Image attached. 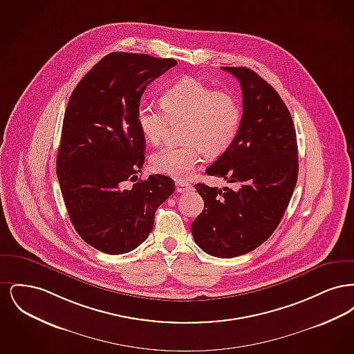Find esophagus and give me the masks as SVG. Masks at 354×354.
<instances>
[{
	"label": "esophagus",
	"mask_w": 354,
	"mask_h": 354,
	"mask_svg": "<svg viewBox=\"0 0 354 354\" xmlns=\"http://www.w3.org/2000/svg\"><path fill=\"white\" fill-rule=\"evenodd\" d=\"M192 189V185L189 183H185V182H176V192L179 194H185L187 191H191Z\"/></svg>",
	"instance_id": "34e87169"
}]
</instances>
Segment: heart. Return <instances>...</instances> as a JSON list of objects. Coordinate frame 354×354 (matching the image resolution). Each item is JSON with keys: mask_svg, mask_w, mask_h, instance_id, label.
I'll return each instance as SVG.
<instances>
[{"mask_svg": "<svg viewBox=\"0 0 354 354\" xmlns=\"http://www.w3.org/2000/svg\"><path fill=\"white\" fill-rule=\"evenodd\" d=\"M162 107L140 103L136 123L151 145H159L171 122L185 120L180 146H167L152 153L151 169L174 179L189 178L204 153L215 159L228 151L239 134L243 109L230 91L216 90L201 80L185 77L162 94Z\"/></svg>", "mask_w": 354, "mask_h": 354, "instance_id": "heart-1", "label": "heart"}]
</instances>
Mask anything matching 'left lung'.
I'll use <instances>...</instances> for the list:
<instances>
[{"mask_svg": "<svg viewBox=\"0 0 354 354\" xmlns=\"http://www.w3.org/2000/svg\"><path fill=\"white\" fill-rule=\"evenodd\" d=\"M239 80L243 120L232 147L205 174L232 188L195 185L204 201L191 231L211 256L231 259L268 240L297 183L299 158L293 120L279 93L248 68H221Z\"/></svg>", "mask_w": 354, "mask_h": 354, "instance_id": "1", "label": "left lung"}]
</instances>
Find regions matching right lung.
<instances>
[{"instance_id": "right-lung-1", "label": "right lung", "mask_w": 354, "mask_h": 354, "mask_svg": "<svg viewBox=\"0 0 354 354\" xmlns=\"http://www.w3.org/2000/svg\"><path fill=\"white\" fill-rule=\"evenodd\" d=\"M172 58L111 53L84 75L68 100L57 176L68 216L88 245L130 252L151 232L158 207L175 191L160 174L135 182L146 139L136 109L149 84L174 68Z\"/></svg>"}]
</instances>
